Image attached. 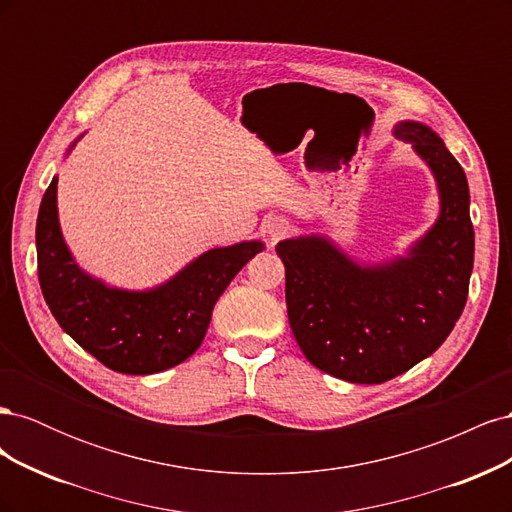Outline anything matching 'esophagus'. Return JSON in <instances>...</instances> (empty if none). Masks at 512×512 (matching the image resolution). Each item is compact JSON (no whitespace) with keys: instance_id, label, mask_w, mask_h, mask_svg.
<instances>
[{"instance_id":"obj_1","label":"esophagus","mask_w":512,"mask_h":512,"mask_svg":"<svg viewBox=\"0 0 512 512\" xmlns=\"http://www.w3.org/2000/svg\"><path fill=\"white\" fill-rule=\"evenodd\" d=\"M267 232H269L271 241H280L282 237H286L288 232H290V224L286 220H282V218H275V220L269 222V230Z\"/></svg>"}]
</instances>
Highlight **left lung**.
<instances>
[{"mask_svg":"<svg viewBox=\"0 0 512 512\" xmlns=\"http://www.w3.org/2000/svg\"><path fill=\"white\" fill-rule=\"evenodd\" d=\"M433 170L442 213L410 258L363 269L318 237L277 243L286 267L290 329L324 374L380 384L436 352L468 301L474 265L470 190L438 134L414 121L395 128Z\"/></svg>","mask_w":512,"mask_h":512,"instance_id":"1","label":"left lung"}]
</instances>
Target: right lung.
Segmentation results:
<instances>
[{
    "mask_svg": "<svg viewBox=\"0 0 512 512\" xmlns=\"http://www.w3.org/2000/svg\"><path fill=\"white\" fill-rule=\"evenodd\" d=\"M55 198L53 177L36 222L44 301L76 344L119 374H158L194 354L209 329L215 301L245 262L265 247L260 241L220 247L156 290H113L74 265L61 239Z\"/></svg>",
    "mask_w": 512,
    "mask_h": 512,
    "instance_id": "obj_1",
    "label": "right lung"
}]
</instances>
